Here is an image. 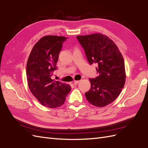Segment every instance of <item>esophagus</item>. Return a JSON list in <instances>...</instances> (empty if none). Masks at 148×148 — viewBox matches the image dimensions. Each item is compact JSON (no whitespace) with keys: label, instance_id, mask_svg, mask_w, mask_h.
I'll return each instance as SVG.
<instances>
[{"label":"esophagus","instance_id":"34e87169","mask_svg":"<svg viewBox=\"0 0 148 148\" xmlns=\"http://www.w3.org/2000/svg\"><path fill=\"white\" fill-rule=\"evenodd\" d=\"M80 82V80H75L74 82H73V84L75 85H77L78 83Z\"/></svg>","mask_w":148,"mask_h":148}]
</instances>
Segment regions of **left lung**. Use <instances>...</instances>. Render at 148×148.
<instances>
[{
  "label": "left lung",
  "mask_w": 148,
  "mask_h": 148,
  "mask_svg": "<svg viewBox=\"0 0 148 148\" xmlns=\"http://www.w3.org/2000/svg\"><path fill=\"white\" fill-rule=\"evenodd\" d=\"M89 63H96L98 76L90 78L91 87L85 97L93 106L103 107L113 102L125 82L123 57L114 42L107 36L95 33L77 36Z\"/></svg>",
  "instance_id": "left-lung-1"
}]
</instances>
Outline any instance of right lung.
I'll return each mask as SVG.
<instances>
[{
    "label": "right lung",
    "instance_id": "add662e5",
    "mask_svg": "<svg viewBox=\"0 0 148 148\" xmlns=\"http://www.w3.org/2000/svg\"><path fill=\"white\" fill-rule=\"evenodd\" d=\"M66 39L57 36L42 37L36 43L28 58L26 75L29 88L38 101L47 107L62 106L71 90L70 85L51 79Z\"/></svg>",
    "mask_w": 148,
    "mask_h": 148
}]
</instances>
